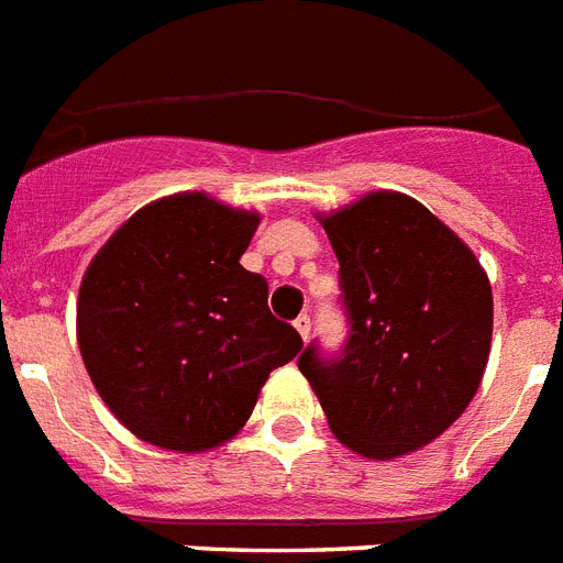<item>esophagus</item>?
Listing matches in <instances>:
<instances>
[{
	"label": "esophagus",
	"instance_id": "esophagus-1",
	"mask_svg": "<svg viewBox=\"0 0 563 563\" xmlns=\"http://www.w3.org/2000/svg\"><path fill=\"white\" fill-rule=\"evenodd\" d=\"M295 329L297 332H300V338H309V332H312V321H309V314H300V318H297L295 321Z\"/></svg>",
	"mask_w": 563,
	"mask_h": 563
}]
</instances>
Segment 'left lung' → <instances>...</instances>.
I'll use <instances>...</instances> for the list:
<instances>
[{
    "instance_id": "1",
    "label": "left lung",
    "mask_w": 563,
    "mask_h": 563,
    "mask_svg": "<svg viewBox=\"0 0 563 563\" xmlns=\"http://www.w3.org/2000/svg\"><path fill=\"white\" fill-rule=\"evenodd\" d=\"M341 263L350 341L338 361L309 346L297 367L341 445L367 460L419 451L474 399L495 300L486 268L413 196L373 190L321 213Z\"/></svg>"
}]
</instances>
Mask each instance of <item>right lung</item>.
<instances>
[{
    "label": "right lung",
    "mask_w": 563,
    "mask_h": 563,
    "mask_svg": "<svg viewBox=\"0 0 563 563\" xmlns=\"http://www.w3.org/2000/svg\"><path fill=\"white\" fill-rule=\"evenodd\" d=\"M257 210L190 190L135 210L91 257L77 344L91 385L139 440L178 454L249 422L272 369L300 353L268 312V283L240 266Z\"/></svg>",
    "instance_id": "add662e5"
}]
</instances>
